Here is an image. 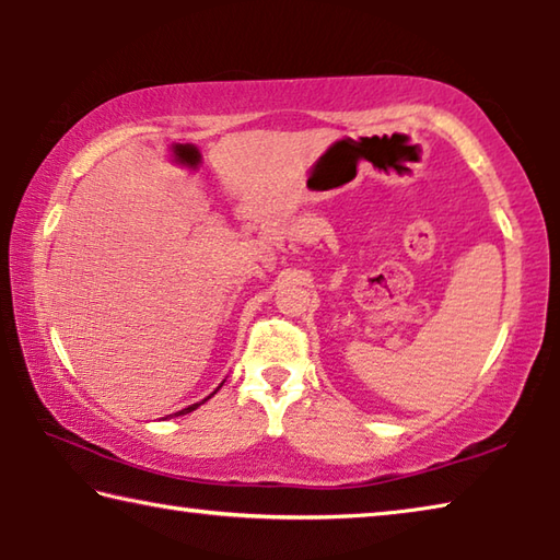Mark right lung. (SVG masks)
Returning <instances> with one entry per match:
<instances>
[{
    "label": "right lung",
    "instance_id": "obj_1",
    "mask_svg": "<svg viewBox=\"0 0 560 560\" xmlns=\"http://www.w3.org/2000/svg\"><path fill=\"white\" fill-rule=\"evenodd\" d=\"M214 393H217V390H214ZM214 393H212V395H214ZM212 395H210V397H212ZM210 397H205V400H210ZM205 400H202V402H205ZM202 402H195V405H189V407H185V410H179V412H175V415H187V412H192V410H197V407H200Z\"/></svg>",
    "mask_w": 560,
    "mask_h": 560
}]
</instances>
